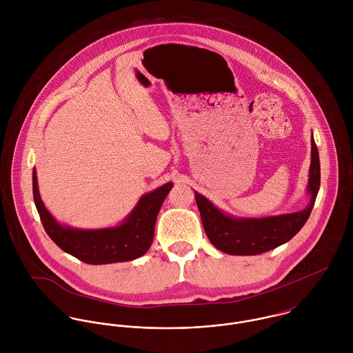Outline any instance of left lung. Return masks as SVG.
<instances>
[{"mask_svg":"<svg viewBox=\"0 0 353 353\" xmlns=\"http://www.w3.org/2000/svg\"><path fill=\"white\" fill-rule=\"evenodd\" d=\"M321 185L319 154L311 137V164L308 170V205L295 213L268 217H235L214 206L196 193L202 225L210 243L220 252L231 255H256L276 249L291 241L305 224Z\"/></svg>","mask_w":353,"mask_h":353,"instance_id":"left-lung-1","label":"left lung"}]
</instances>
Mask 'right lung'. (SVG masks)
<instances>
[{"label": "right lung", "mask_w": 353, "mask_h": 353, "mask_svg": "<svg viewBox=\"0 0 353 353\" xmlns=\"http://www.w3.org/2000/svg\"><path fill=\"white\" fill-rule=\"evenodd\" d=\"M172 186V182H167L143 194L133 210L115 227L84 230L61 224L51 216L41 199L37 170H32L34 201L48 235L61 250L90 265L132 261L148 252L157 213Z\"/></svg>", "instance_id": "add662e5"}]
</instances>
